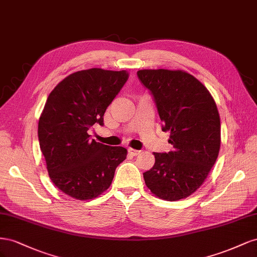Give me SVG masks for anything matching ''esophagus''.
<instances>
[{
	"instance_id": "obj_1",
	"label": "esophagus",
	"mask_w": 257,
	"mask_h": 257,
	"mask_svg": "<svg viewBox=\"0 0 257 257\" xmlns=\"http://www.w3.org/2000/svg\"><path fill=\"white\" fill-rule=\"evenodd\" d=\"M128 152H129V154H131V155H133V156H137V155H139V154L141 153V151L135 150V149H128Z\"/></svg>"
}]
</instances>
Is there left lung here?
<instances>
[{"label": "left lung", "instance_id": "obj_1", "mask_svg": "<svg viewBox=\"0 0 257 257\" xmlns=\"http://www.w3.org/2000/svg\"><path fill=\"white\" fill-rule=\"evenodd\" d=\"M141 84L149 89L170 133L173 151L154 153L155 165L143 173L145 184L161 199L175 201L199 188L214 166L221 146V120L209 90L183 71L140 70Z\"/></svg>", "mask_w": 257, "mask_h": 257}]
</instances>
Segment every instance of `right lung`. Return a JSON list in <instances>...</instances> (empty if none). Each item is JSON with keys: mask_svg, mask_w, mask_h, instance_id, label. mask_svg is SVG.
Returning a JSON list of instances; mask_svg holds the SVG:
<instances>
[{"mask_svg": "<svg viewBox=\"0 0 257 257\" xmlns=\"http://www.w3.org/2000/svg\"><path fill=\"white\" fill-rule=\"evenodd\" d=\"M127 71L89 69L65 77L49 93L39 120L40 148L51 182L78 200L106 190L117 166L126 159L122 146L98 143L88 135L103 126L107 106L126 84Z\"/></svg>", "mask_w": 257, "mask_h": 257, "instance_id": "right-lung-1", "label": "right lung"}]
</instances>
